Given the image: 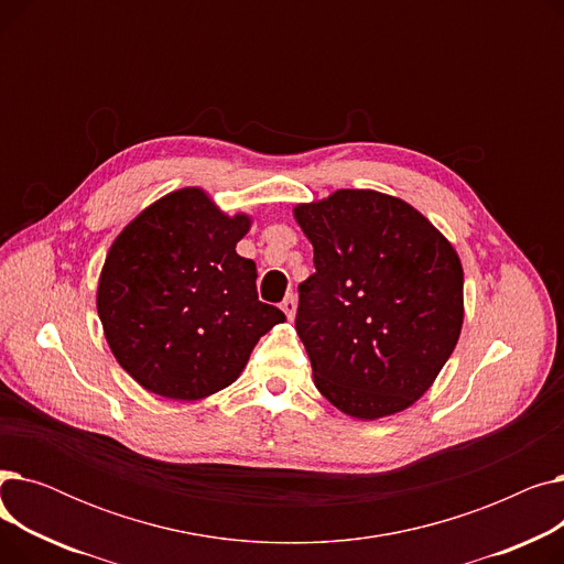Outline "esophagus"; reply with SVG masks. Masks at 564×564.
Listing matches in <instances>:
<instances>
[{"label": "esophagus", "instance_id": "obj_1", "mask_svg": "<svg viewBox=\"0 0 564 564\" xmlns=\"http://www.w3.org/2000/svg\"><path fill=\"white\" fill-rule=\"evenodd\" d=\"M281 311L288 315V319H294V315H297V297H294V294H288L281 304Z\"/></svg>", "mask_w": 564, "mask_h": 564}]
</instances>
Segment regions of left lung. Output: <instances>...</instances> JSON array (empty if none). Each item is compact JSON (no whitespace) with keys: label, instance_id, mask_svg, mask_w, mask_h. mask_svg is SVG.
I'll return each instance as SVG.
<instances>
[{"label":"left lung","instance_id":"8db88e82","mask_svg":"<svg viewBox=\"0 0 564 564\" xmlns=\"http://www.w3.org/2000/svg\"><path fill=\"white\" fill-rule=\"evenodd\" d=\"M292 215L313 245L294 327L317 391L357 421L416 404L462 334L455 247L416 207L375 189H336Z\"/></svg>","mask_w":564,"mask_h":564}]
</instances>
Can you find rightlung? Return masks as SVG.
<instances>
[{
    "mask_svg": "<svg viewBox=\"0 0 564 564\" xmlns=\"http://www.w3.org/2000/svg\"><path fill=\"white\" fill-rule=\"evenodd\" d=\"M251 224L183 187L116 235L96 306L116 361L148 393L194 402L230 387L260 336L285 319L258 302L256 262L235 251Z\"/></svg>",
    "mask_w": 564,
    "mask_h": 564,
    "instance_id": "obj_1",
    "label": "right lung"
}]
</instances>
